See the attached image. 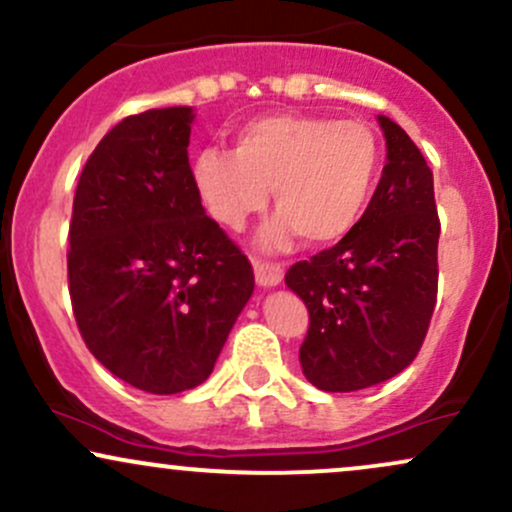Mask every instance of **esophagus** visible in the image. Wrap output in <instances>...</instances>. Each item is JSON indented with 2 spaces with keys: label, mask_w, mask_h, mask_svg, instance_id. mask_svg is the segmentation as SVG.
<instances>
[{
  "label": "esophagus",
  "mask_w": 512,
  "mask_h": 512,
  "mask_svg": "<svg viewBox=\"0 0 512 512\" xmlns=\"http://www.w3.org/2000/svg\"><path fill=\"white\" fill-rule=\"evenodd\" d=\"M255 279L260 286H279L284 279V267L279 262L255 260Z\"/></svg>",
  "instance_id": "esophagus-1"
}]
</instances>
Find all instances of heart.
I'll return each instance as SVG.
<instances>
[{"mask_svg":"<svg viewBox=\"0 0 512 512\" xmlns=\"http://www.w3.org/2000/svg\"><path fill=\"white\" fill-rule=\"evenodd\" d=\"M378 170V137L363 122L276 113L240 125L233 151H199L192 180L209 214L233 231L264 209L274 187L279 214L264 243L281 245L298 231L305 243L327 245L366 214Z\"/></svg>","mask_w":512,"mask_h":512,"instance_id":"obj_1","label":"heart"}]
</instances>
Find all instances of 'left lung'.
I'll return each mask as SVG.
<instances>
[{
  "instance_id": "obj_1",
  "label": "left lung",
  "mask_w": 512,
  "mask_h": 512,
  "mask_svg": "<svg viewBox=\"0 0 512 512\" xmlns=\"http://www.w3.org/2000/svg\"><path fill=\"white\" fill-rule=\"evenodd\" d=\"M387 163L366 214L332 248L286 272L310 325L303 375L325 392H356L395 378L424 344L438 296L440 219L433 173L390 117Z\"/></svg>"
}]
</instances>
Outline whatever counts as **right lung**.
Segmentation results:
<instances>
[{"label": "right lung", "mask_w": 512, "mask_h": 512, "mask_svg": "<svg viewBox=\"0 0 512 512\" xmlns=\"http://www.w3.org/2000/svg\"><path fill=\"white\" fill-rule=\"evenodd\" d=\"M192 117L156 108L117 122L81 170L69 223L76 327L110 373L151 395L209 378L255 289L192 180Z\"/></svg>", "instance_id": "right-lung-1"}]
</instances>
